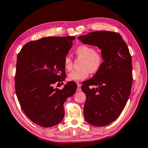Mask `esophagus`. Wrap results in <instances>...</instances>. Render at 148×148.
I'll use <instances>...</instances> for the list:
<instances>
[{"label":"esophagus","instance_id":"1","mask_svg":"<svg viewBox=\"0 0 148 148\" xmlns=\"http://www.w3.org/2000/svg\"><path fill=\"white\" fill-rule=\"evenodd\" d=\"M82 89H81V85L79 84H77V91H81Z\"/></svg>","mask_w":148,"mask_h":148}]
</instances>
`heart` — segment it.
Segmentation results:
<instances>
[{
	"label": "heart",
	"instance_id": "obj_1",
	"mask_svg": "<svg viewBox=\"0 0 148 148\" xmlns=\"http://www.w3.org/2000/svg\"><path fill=\"white\" fill-rule=\"evenodd\" d=\"M74 51L77 58L83 59L80 66L82 69L71 72L68 76L69 81L81 82L87 78L90 73H97L101 69L104 63V56L101 52L95 51L93 47L81 45L77 47ZM63 64L66 71L72 70L73 61L69 55L64 57Z\"/></svg>",
	"mask_w": 148,
	"mask_h": 148
}]
</instances>
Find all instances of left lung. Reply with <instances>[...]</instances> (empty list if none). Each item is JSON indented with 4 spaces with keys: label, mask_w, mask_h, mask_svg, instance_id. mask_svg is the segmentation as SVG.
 <instances>
[{
    "label": "left lung",
    "mask_w": 148,
    "mask_h": 148,
    "mask_svg": "<svg viewBox=\"0 0 148 148\" xmlns=\"http://www.w3.org/2000/svg\"><path fill=\"white\" fill-rule=\"evenodd\" d=\"M78 39L84 44L99 47L104 56L101 69L82 85V89L86 95L85 119L94 126H106L119 116L131 94V56L121 36L116 32H91ZM91 85L97 87L91 89Z\"/></svg>",
    "instance_id": "8db88e82"
}]
</instances>
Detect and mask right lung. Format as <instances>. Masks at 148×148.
Returning a JSON list of instances; mask_svg holds the SVG:
<instances>
[{
  "mask_svg": "<svg viewBox=\"0 0 148 148\" xmlns=\"http://www.w3.org/2000/svg\"><path fill=\"white\" fill-rule=\"evenodd\" d=\"M74 36L45 37L27 43L17 55L15 88L20 106L32 122L51 127L64 116V102L76 91L67 83L62 89L54 86L64 81L63 64Z\"/></svg>",
  "mask_w": 148,
  "mask_h": 148,
  "instance_id": "right-lung-1",
  "label": "right lung"
}]
</instances>
